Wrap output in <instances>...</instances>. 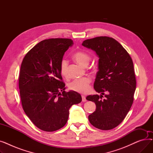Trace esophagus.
<instances>
[{"instance_id":"esophagus-1","label":"esophagus","mask_w":153,"mask_h":153,"mask_svg":"<svg viewBox=\"0 0 153 153\" xmlns=\"http://www.w3.org/2000/svg\"><path fill=\"white\" fill-rule=\"evenodd\" d=\"M82 102H86V99H85V96H84V95H82Z\"/></svg>"}]
</instances>
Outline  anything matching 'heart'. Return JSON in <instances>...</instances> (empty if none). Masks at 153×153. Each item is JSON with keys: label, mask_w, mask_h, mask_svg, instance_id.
Wrapping results in <instances>:
<instances>
[{"label": "heart", "mask_w": 153, "mask_h": 153, "mask_svg": "<svg viewBox=\"0 0 153 153\" xmlns=\"http://www.w3.org/2000/svg\"><path fill=\"white\" fill-rule=\"evenodd\" d=\"M74 59L79 64L86 66L89 64L91 58L87 53L82 51H77L73 56ZM60 71L62 75L67 76L68 74V61L64 59L61 62ZM92 81L90 77H83L81 79H74L69 84V88L72 90L79 93L86 94L90 90V85Z\"/></svg>", "instance_id": "heart-1"}]
</instances>
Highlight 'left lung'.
Returning <instances> with one entry per match:
<instances>
[{
	"mask_svg": "<svg viewBox=\"0 0 153 153\" xmlns=\"http://www.w3.org/2000/svg\"><path fill=\"white\" fill-rule=\"evenodd\" d=\"M82 45L99 58L94 87L101 95L86 97L96 105L89 120L98 129L111 130L122 122L133 102L136 82L132 59L121 44L108 36L88 39Z\"/></svg>",
	"mask_w": 153,
	"mask_h": 153,
	"instance_id": "1",
	"label": "left lung"
}]
</instances>
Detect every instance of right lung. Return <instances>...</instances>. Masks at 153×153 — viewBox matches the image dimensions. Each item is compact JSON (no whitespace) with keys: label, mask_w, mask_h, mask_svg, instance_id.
Masks as SVG:
<instances>
[{"label":"right lung","mask_w":153,"mask_h":153,"mask_svg":"<svg viewBox=\"0 0 153 153\" xmlns=\"http://www.w3.org/2000/svg\"><path fill=\"white\" fill-rule=\"evenodd\" d=\"M72 44L68 38L45 39L31 48L22 61L19 80L22 107L42 130L51 132L62 128L70 107L82 101L79 93L65 91L60 71L64 53Z\"/></svg>","instance_id":"right-lung-1"}]
</instances>
